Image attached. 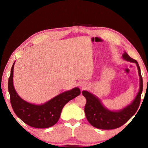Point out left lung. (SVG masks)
Instances as JSON below:
<instances>
[{
	"mask_svg": "<svg viewBox=\"0 0 148 148\" xmlns=\"http://www.w3.org/2000/svg\"><path fill=\"white\" fill-rule=\"evenodd\" d=\"M122 57L125 60L136 64L140 76V90L135 99L130 104L123 109L117 111H112L107 109L102 104L97 97L87 91H83V96L86 99L84 107L85 115L89 123L94 127L102 130H112L119 128L132 117L140 106L141 95L143 91V78L140 66L137 61L131 58L126 52L122 55Z\"/></svg>",
	"mask_w": 148,
	"mask_h": 148,
	"instance_id": "obj_1",
	"label": "left lung"
}]
</instances>
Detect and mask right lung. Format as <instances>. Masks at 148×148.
<instances>
[{
	"label": "right lung",
	"mask_w": 148,
	"mask_h": 148,
	"mask_svg": "<svg viewBox=\"0 0 148 148\" xmlns=\"http://www.w3.org/2000/svg\"><path fill=\"white\" fill-rule=\"evenodd\" d=\"M13 63L8 79V89L10 103L15 114L29 126L37 128H47L55 125L59 120L62 109L70 100L80 95L78 88H75L56 96L41 105L31 104L18 95L13 86Z\"/></svg>",
	"instance_id": "right-lung-1"
}]
</instances>
